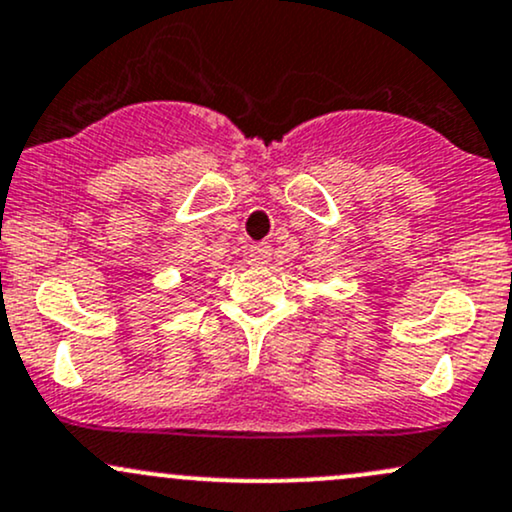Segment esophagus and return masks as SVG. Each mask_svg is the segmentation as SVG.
Listing matches in <instances>:
<instances>
[{"label": "esophagus", "mask_w": 512, "mask_h": 512, "mask_svg": "<svg viewBox=\"0 0 512 512\" xmlns=\"http://www.w3.org/2000/svg\"><path fill=\"white\" fill-rule=\"evenodd\" d=\"M270 254H273V246H268V244H254L249 249V258L254 266H263V263H268Z\"/></svg>", "instance_id": "obj_1"}]
</instances>
